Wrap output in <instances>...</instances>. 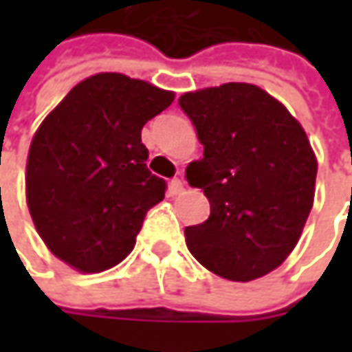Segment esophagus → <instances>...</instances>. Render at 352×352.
<instances>
[{
    "label": "esophagus",
    "instance_id": "esophagus-1",
    "mask_svg": "<svg viewBox=\"0 0 352 352\" xmlns=\"http://www.w3.org/2000/svg\"><path fill=\"white\" fill-rule=\"evenodd\" d=\"M184 192V182L180 178H174L172 182H170V194L172 196H178V194H182Z\"/></svg>",
    "mask_w": 352,
    "mask_h": 352
}]
</instances>
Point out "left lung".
I'll return each instance as SVG.
<instances>
[{"instance_id":"1","label":"left lung","mask_w":352,"mask_h":352,"mask_svg":"<svg viewBox=\"0 0 352 352\" xmlns=\"http://www.w3.org/2000/svg\"><path fill=\"white\" fill-rule=\"evenodd\" d=\"M204 144L186 168L210 217L186 245L217 276L249 282L286 261L314 206L318 160L290 111L252 84L188 91L178 100Z\"/></svg>"}]
</instances>
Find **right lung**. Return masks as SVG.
Returning <instances> with one entry per match:
<instances>
[{"label":"right lung","mask_w":352,"mask_h":352,"mask_svg":"<svg viewBox=\"0 0 352 352\" xmlns=\"http://www.w3.org/2000/svg\"><path fill=\"white\" fill-rule=\"evenodd\" d=\"M172 102V91L105 72L74 86L41 123L27 158V206L54 256L102 272L133 250L166 192L146 168L142 125Z\"/></svg>","instance_id":"right-lung-1"}]
</instances>
